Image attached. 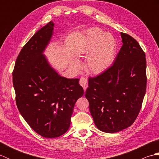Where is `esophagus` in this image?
<instances>
[{"mask_svg":"<svg viewBox=\"0 0 159 159\" xmlns=\"http://www.w3.org/2000/svg\"><path fill=\"white\" fill-rule=\"evenodd\" d=\"M79 83H80V85L83 87L84 90L85 91L86 89L87 88V87H88V80H87V79L86 78H84V77L80 78Z\"/></svg>","mask_w":159,"mask_h":159,"instance_id":"1","label":"esophagus"}]
</instances>
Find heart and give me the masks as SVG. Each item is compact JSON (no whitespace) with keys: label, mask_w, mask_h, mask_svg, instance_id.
<instances>
[{"label":"heart","mask_w":159,"mask_h":159,"mask_svg":"<svg viewBox=\"0 0 159 159\" xmlns=\"http://www.w3.org/2000/svg\"><path fill=\"white\" fill-rule=\"evenodd\" d=\"M116 50V40L109 33H104L102 29L98 27L87 30L85 42L80 52L83 55L91 53L86 63L87 71L93 74L105 72L114 61ZM71 65L76 70L80 67L76 61H72Z\"/></svg>","instance_id":"b5f03b06"}]
</instances>
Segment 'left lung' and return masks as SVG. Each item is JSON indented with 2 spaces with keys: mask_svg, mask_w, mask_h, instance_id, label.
<instances>
[{
  "mask_svg": "<svg viewBox=\"0 0 159 159\" xmlns=\"http://www.w3.org/2000/svg\"><path fill=\"white\" fill-rule=\"evenodd\" d=\"M123 45L105 72L89 77L85 97L96 127L115 133L134 123L146 90V55L135 39L121 33Z\"/></svg>",
  "mask_w": 159,
  "mask_h": 159,
  "instance_id": "8db88e82",
  "label": "left lung"
}]
</instances>
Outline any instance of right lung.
I'll return each mask as SVG.
<instances>
[{"mask_svg":"<svg viewBox=\"0 0 159 159\" xmlns=\"http://www.w3.org/2000/svg\"><path fill=\"white\" fill-rule=\"evenodd\" d=\"M53 29L50 21L35 33L19 53L13 71L20 113L33 130L46 138L66 133L74 104L84 93L79 79L60 76L43 55Z\"/></svg>","mask_w":159,"mask_h":159,"instance_id":"add662e5","label":"right lung"}]
</instances>
